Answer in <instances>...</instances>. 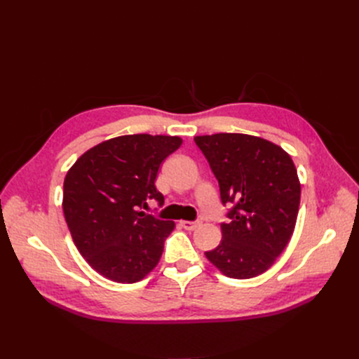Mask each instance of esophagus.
Instances as JSON below:
<instances>
[{"label": "esophagus", "mask_w": 359, "mask_h": 359, "mask_svg": "<svg viewBox=\"0 0 359 359\" xmlns=\"http://www.w3.org/2000/svg\"><path fill=\"white\" fill-rule=\"evenodd\" d=\"M181 226L184 227V229H187V231H194V229H196V227L201 226V220H196V222L184 220V222H181Z\"/></svg>", "instance_id": "34e87169"}]
</instances>
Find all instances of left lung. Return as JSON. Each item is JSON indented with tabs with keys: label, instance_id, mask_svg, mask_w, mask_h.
Returning a JSON list of instances; mask_svg holds the SVG:
<instances>
[{
	"label": "left lung",
	"instance_id": "1",
	"mask_svg": "<svg viewBox=\"0 0 359 359\" xmlns=\"http://www.w3.org/2000/svg\"><path fill=\"white\" fill-rule=\"evenodd\" d=\"M229 205L222 241L205 252L231 278H252L273 266L295 229L301 184L290 156L262 137L215 133L194 137Z\"/></svg>",
	"mask_w": 359,
	"mask_h": 359
}]
</instances>
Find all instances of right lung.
Returning <instances> with one entry per match:
<instances>
[{
    "label": "right lung",
    "instance_id": "1",
    "mask_svg": "<svg viewBox=\"0 0 359 359\" xmlns=\"http://www.w3.org/2000/svg\"><path fill=\"white\" fill-rule=\"evenodd\" d=\"M181 144L178 136H119L86 151L67 172L64 217L79 253L103 277L136 283L158 264L175 223L142 208L165 203L157 172Z\"/></svg>",
    "mask_w": 359,
    "mask_h": 359
}]
</instances>
